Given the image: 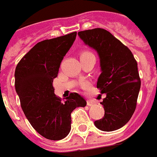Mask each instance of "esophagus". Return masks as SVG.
Wrapping results in <instances>:
<instances>
[{"label": "esophagus", "mask_w": 157, "mask_h": 157, "mask_svg": "<svg viewBox=\"0 0 157 157\" xmlns=\"http://www.w3.org/2000/svg\"><path fill=\"white\" fill-rule=\"evenodd\" d=\"M95 104V101H94V100H90V99L87 100V105H89V106H93V105H94Z\"/></svg>", "instance_id": "esophagus-1"}]
</instances>
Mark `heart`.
I'll use <instances>...</instances> for the list:
<instances>
[{"mask_svg": "<svg viewBox=\"0 0 157 157\" xmlns=\"http://www.w3.org/2000/svg\"><path fill=\"white\" fill-rule=\"evenodd\" d=\"M90 55H92V53L90 52H87V51H84V52H81V54H80V58H85V57H88V56H90Z\"/></svg>", "mask_w": 157, "mask_h": 157, "instance_id": "heart-1", "label": "heart"}]
</instances>
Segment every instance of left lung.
Returning a JSON list of instances; mask_svg holds the SVG:
<instances>
[{"label": "left lung", "mask_w": 157, "mask_h": 157, "mask_svg": "<svg viewBox=\"0 0 157 157\" xmlns=\"http://www.w3.org/2000/svg\"><path fill=\"white\" fill-rule=\"evenodd\" d=\"M78 35L99 58L97 88L106 97L100 103L105 115L94 124L103 131L118 130L130 121L136 107L140 89L136 61L130 49L105 29L82 31Z\"/></svg>", "instance_id": "8db88e82"}]
</instances>
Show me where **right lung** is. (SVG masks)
<instances>
[{
  "label": "right lung",
  "instance_id": "add662e5",
  "mask_svg": "<svg viewBox=\"0 0 157 157\" xmlns=\"http://www.w3.org/2000/svg\"><path fill=\"white\" fill-rule=\"evenodd\" d=\"M76 35L74 32L36 43L15 70V88L24 114L36 132L48 140L67 136L71 130V113L77 107L86 106V100L77 93L62 101L52 86Z\"/></svg>",
  "mask_w": 157,
  "mask_h": 157
}]
</instances>
